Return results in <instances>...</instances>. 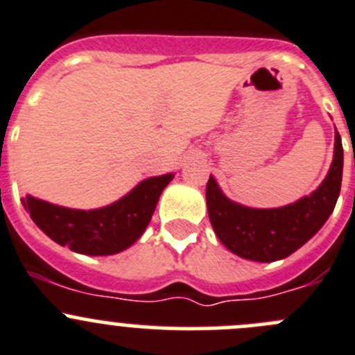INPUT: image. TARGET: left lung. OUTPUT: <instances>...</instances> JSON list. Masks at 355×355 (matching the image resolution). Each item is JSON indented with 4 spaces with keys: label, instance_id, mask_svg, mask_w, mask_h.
I'll return each instance as SVG.
<instances>
[{
    "label": "left lung",
    "instance_id": "left-lung-1",
    "mask_svg": "<svg viewBox=\"0 0 355 355\" xmlns=\"http://www.w3.org/2000/svg\"><path fill=\"white\" fill-rule=\"evenodd\" d=\"M342 172V137L335 132V157L326 180L295 204L279 209L245 207L226 198L211 175L205 198L212 228L226 249L244 259L272 263L288 258L327 221L338 200Z\"/></svg>",
    "mask_w": 355,
    "mask_h": 355
}]
</instances>
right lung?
<instances>
[{
	"instance_id": "add662e5",
	"label": "right lung",
	"mask_w": 355,
	"mask_h": 355,
	"mask_svg": "<svg viewBox=\"0 0 355 355\" xmlns=\"http://www.w3.org/2000/svg\"><path fill=\"white\" fill-rule=\"evenodd\" d=\"M174 174L144 180L130 193L92 211L67 209L28 195L22 198L40 230L59 245L89 256L116 254L130 248L146 230L160 193Z\"/></svg>"
}]
</instances>
